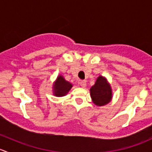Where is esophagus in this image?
Wrapping results in <instances>:
<instances>
[{
	"instance_id": "1",
	"label": "esophagus",
	"mask_w": 152,
	"mask_h": 152,
	"mask_svg": "<svg viewBox=\"0 0 152 152\" xmlns=\"http://www.w3.org/2000/svg\"><path fill=\"white\" fill-rule=\"evenodd\" d=\"M79 84H80V86L82 87H85L87 86V83H86L85 81H81Z\"/></svg>"
}]
</instances>
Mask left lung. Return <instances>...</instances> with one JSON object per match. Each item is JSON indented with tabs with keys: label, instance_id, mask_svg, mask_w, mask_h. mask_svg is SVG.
<instances>
[{
	"label": "left lung",
	"instance_id": "obj_1",
	"mask_svg": "<svg viewBox=\"0 0 152 152\" xmlns=\"http://www.w3.org/2000/svg\"><path fill=\"white\" fill-rule=\"evenodd\" d=\"M92 101L98 107H103L110 103L113 99V90L111 85L104 76L97 78L94 85L90 89Z\"/></svg>",
	"mask_w": 152,
	"mask_h": 152
}]
</instances>
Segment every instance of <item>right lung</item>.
Listing matches in <instances>:
<instances>
[{
    "instance_id": "1",
    "label": "right lung",
    "mask_w": 152,
    "mask_h": 152,
    "mask_svg": "<svg viewBox=\"0 0 152 152\" xmlns=\"http://www.w3.org/2000/svg\"><path fill=\"white\" fill-rule=\"evenodd\" d=\"M72 87L73 85L68 81L65 80L62 75H58L52 87L53 96L56 97H62L66 96Z\"/></svg>"
}]
</instances>
